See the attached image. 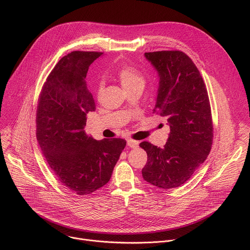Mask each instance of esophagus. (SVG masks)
<instances>
[{"label": "esophagus", "mask_w": 250, "mask_h": 250, "mask_svg": "<svg viewBox=\"0 0 250 250\" xmlns=\"http://www.w3.org/2000/svg\"><path fill=\"white\" fill-rule=\"evenodd\" d=\"M138 144H139V142L136 140L127 139V146H129L130 148H136V147H138Z\"/></svg>", "instance_id": "esophagus-1"}]
</instances>
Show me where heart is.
Masks as SVG:
<instances>
[{
  "mask_svg": "<svg viewBox=\"0 0 250 250\" xmlns=\"http://www.w3.org/2000/svg\"><path fill=\"white\" fill-rule=\"evenodd\" d=\"M118 77L122 83L125 90L134 88V87H143L145 83V78L141 72L132 65L124 64L117 71ZM105 83L103 80H99L95 87V95L97 98H100L104 91Z\"/></svg>",
  "mask_w": 250,
  "mask_h": 250,
  "instance_id": "1",
  "label": "heart"
}]
</instances>
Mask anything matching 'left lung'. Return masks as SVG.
Listing matches in <instances>:
<instances>
[{"mask_svg": "<svg viewBox=\"0 0 250 250\" xmlns=\"http://www.w3.org/2000/svg\"><path fill=\"white\" fill-rule=\"evenodd\" d=\"M160 80L153 113L165 117L171 128L163 148L139 144L147 153L143 179L160 188H178L188 181L207 159L213 143L210 101L203 78L182 51L145 53Z\"/></svg>", "mask_w": 250, "mask_h": 250, "instance_id": "obj_1", "label": "left lung"}]
</instances>
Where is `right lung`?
Listing matches in <instances>:
<instances>
[{"instance_id":"1","label":"right lung","mask_w":250,"mask_h":250,"mask_svg":"<svg viewBox=\"0 0 250 250\" xmlns=\"http://www.w3.org/2000/svg\"><path fill=\"white\" fill-rule=\"evenodd\" d=\"M102 54L73 51L62 57L38 99V143L58 181L77 195L91 194L110 181L126 145L122 138L96 140L84 131L87 114L96 109L85 79Z\"/></svg>"}]
</instances>
